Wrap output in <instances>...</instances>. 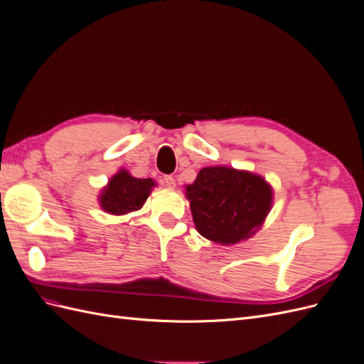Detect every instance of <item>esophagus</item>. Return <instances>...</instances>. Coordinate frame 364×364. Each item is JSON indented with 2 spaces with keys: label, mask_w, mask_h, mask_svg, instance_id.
I'll use <instances>...</instances> for the list:
<instances>
[{
  "label": "esophagus",
  "mask_w": 364,
  "mask_h": 364,
  "mask_svg": "<svg viewBox=\"0 0 364 364\" xmlns=\"http://www.w3.org/2000/svg\"><path fill=\"white\" fill-rule=\"evenodd\" d=\"M164 183L165 186H168V188H174L176 186V179L173 178V176H164Z\"/></svg>",
  "instance_id": "34e87169"
}]
</instances>
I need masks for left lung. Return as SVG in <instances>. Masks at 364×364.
Masks as SVG:
<instances>
[{"mask_svg": "<svg viewBox=\"0 0 364 364\" xmlns=\"http://www.w3.org/2000/svg\"><path fill=\"white\" fill-rule=\"evenodd\" d=\"M197 232L230 246L252 237L266 220L273 190L266 179L232 167H205L185 186Z\"/></svg>", "mask_w": 364, "mask_h": 364, "instance_id": "obj_1", "label": "left lung"}]
</instances>
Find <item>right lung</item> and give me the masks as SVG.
Returning <instances> with one entry per match:
<instances>
[{
  "instance_id": "obj_1",
  "label": "right lung",
  "mask_w": 364,
  "mask_h": 364,
  "mask_svg": "<svg viewBox=\"0 0 364 364\" xmlns=\"http://www.w3.org/2000/svg\"><path fill=\"white\" fill-rule=\"evenodd\" d=\"M155 181L134 178L127 170H119L98 196L102 209L114 215H124L142 208Z\"/></svg>"
}]
</instances>
